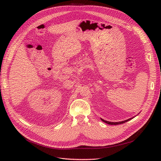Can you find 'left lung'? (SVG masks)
Returning a JSON list of instances; mask_svg holds the SVG:
<instances>
[{"mask_svg":"<svg viewBox=\"0 0 161 161\" xmlns=\"http://www.w3.org/2000/svg\"><path fill=\"white\" fill-rule=\"evenodd\" d=\"M134 117H132V118H130V119H126V120H125V121H120V122H110V121H105V120H104V119H101V120H102L103 122H104V123H107V124H108V125H119V124H123V123H126V122H127V121H130V120H131L132 119H133Z\"/></svg>","mask_w":161,"mask_h":161,"instance_id":"8db88e82","label":"left lung"}]
</instances>
